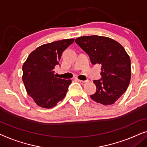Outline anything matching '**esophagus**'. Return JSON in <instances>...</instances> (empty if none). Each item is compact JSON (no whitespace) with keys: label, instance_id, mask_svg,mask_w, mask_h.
Listing matches in <instances>:
<instances>
[{"label":"esophagus","instance_id":"obj_1","mask_svg":"<svg viewBox=\"0 0 147 147\" xmlns=\"http://www.w3.org/2000/svg\"><path fill=\"white\" fill-rule=\"evenodd\" d=\"M77 80L79 82V83H81L82 85H85L86 83H88V81H81V80H79V79H77Z\"/></svg>","mask_w":147,"mask_h":147}]
</instances>
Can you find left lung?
<instances>
[{
	"mask_svg": "<svg viewBox=\"0 0 147 147\" xmlns=\"http://www.w3.org/2000/svg\"><path fill=\"white\" fill-rule=\"evenodd\" d=\"M75 42L88 54L92 64H101L102 78L93 81L97 90L91 98L104 105L113 104L130 83V56L120 43L107 37L82 36Z\"/></svg>",
	"mask_w": 147,
	"mask_h": 147,
	"instance_id": "obj_1",
	"label": "left lung"
}]
</instances>
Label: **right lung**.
<instances>
[{"label": "right lung", "mask_w": 147, "mask_h": 147, "mask_svg": "<svg viewBox=\"0 0 147 147\" xmlns=\"http://www.w3.org/2000/svg\"><path fill=\"white\" fill-rule=\"evenodd\" d=\"M75 39L42 45L31 52L23 65V82L27 93L38 106L51 108L66 96L71 80L54 75L62 54Z\"/></svg>", "instance_id": "1"}]
</instances>
